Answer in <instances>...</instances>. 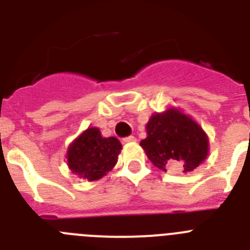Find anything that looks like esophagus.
Here are the masks:
<instances>
[{"mask_svg": "<svg viewBox=\"0 0 250 250\" xmlns=\"http://www.w3.org/2000/svg\"><path fill=\"white\" fill-rule=\"evenodd\" d=\"M123 141L125 144H129V143H135L136 138L135 136H127V138H124Z\"/></svg>", "mask_w": 250, "mask_h": 250, "instance_id": "1", "label": "esophagus"}]
</instances>
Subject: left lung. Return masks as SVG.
<instances>
[{"label": "left lung", "instance_id": "obj_1", "mask_svg": "<svg viewBox=\"0 0 250 250\" xmlns=\"http://www.w3.org/2000/svg\"><path fill=\"white\" fill-rule=\"evenodd\" d=\"M158 169L189 173L209 154V139L199 124L180 109L155 112L146 124V138L140 141Z\"/></svg>", "mask_w": 250, "mask_h": 250}]
</instances>
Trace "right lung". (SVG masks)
I'll return each instance as SVG.
<instances>
[{"instance_id": "right-lung-1", "label": "right lung", "mask_w": 250, "mask_h": 250, "mask_svg": "<svg viewBox=\"0 0 250 250\" xmlns=\"http://www.w3.org/2000/svg\"><path fill=\"white\" fill-rule=\"evenodd\" d=\"M121 149L118 139L104 138L100 129L89 127L68 145L66 152L68 169L89 182L99 180L116 165Z\"/></svg>"}]
</instances>
